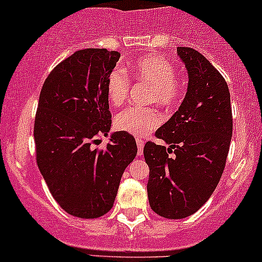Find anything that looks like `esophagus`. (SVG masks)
Instances as JSON below:
<instances>
[{
	"mask_svg": "<svg viewBox=\"0 0 262 262\" xmlns=\"http://www.w3.org/2000/svg\"><path fill=\"white\" fill-rule=\"evenodd\" d=\"M136 142H137V146H138V155L142 156L143 155V141H142L141 138H136Z\"/></svg>",
	"mask_w": 262,
	"mask_h": 262,
	"instance_id": "34e87169",
	"label": "esophagus"
}]
</instances>
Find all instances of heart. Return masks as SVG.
Instances as JSON below:
<instances>
[{
    "label": "heart",
    "mask_w": 262,
    "mask_h": 262,
    "mask_svg": "<svg viewBox=\"0 0 262 262\" xmlns=\"http://www.w3.org/2000/svg\"><path fill=\"white\" fill-rule=\"evenodd\" d=\"M150 87L148 102H157L163 107L176 106L184 95V84L178 78L175 66L161 55L149 54L129 62L126 70L115 68L107 76L106 96L110 105L119 107L124 104L130 90V81ZM163 118L155 107H128L114 119L115 129L136 137H144L161 125Z\"/></svg>",
    "instance_id": "b5f03b06"
}]
</instances>
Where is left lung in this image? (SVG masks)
Masks as SVG:
<instances>
[{"label":"left lung","mask_w":262,"mask_h":262,"mask_svg":"<svg viewBox=\"0 0 262 262\" xmlns=\"http://www.w3.org/2000/svg\"><path fill=\"white\" fill-rule=\"evenodd\" d=\"M178 55L189 76L186 95L178 112L156 132L168 147L147 142L143 149L149 167V205L168 219L191 215L212 196L226 166L233 128L223 76L198 50L179 47Z\"/></svg>","instance_id":"obj_1"}]
</instances>
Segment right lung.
Returning <instances> with one entry per match:
<instances>
[{
  "label": "right lung",
  "mask_w": 262,
  "mask_h": 262,
  "mask_svg": "<svg viewBox=\"0 0 262 262\" xmlns=\"http://www.w3.org/2000/svg\"><path fill=\"white\" fill-rule=\"evenodd\" d=\"M119 58L114 50H77L49 73L39 96L38 167L60 208L77 218L112 209L124 170L137 156L136 139L125 132L112 133L105 149L91 146L110 132L106 81Z\"/></svg>",
  "instance_id": "right-lung-1"
}]
</instances>
